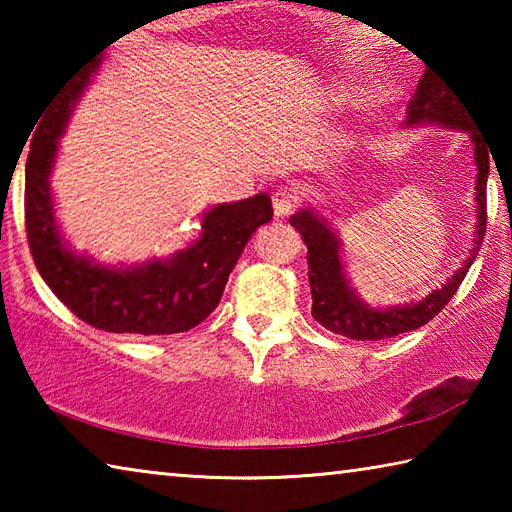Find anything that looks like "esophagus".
I'll return each instance as SVG.
<instances>
[{
    "label": "esophagus",
    "mask_w": 512,
    "mask_h": 512,
    "mask_svg": "<svg viewBox=\"0 0 512 512\" xmlns=\"http://www.w3.org/2000/svg\"><path fill=\"white\" fill-rule=\"evenodd\" d=\"M298 205V194L293 187H277L273 192V214L277 219H282V216H289L293 210H296Z\"/></svg>",
    "instance_id": "obj_1"
}]
</instances>
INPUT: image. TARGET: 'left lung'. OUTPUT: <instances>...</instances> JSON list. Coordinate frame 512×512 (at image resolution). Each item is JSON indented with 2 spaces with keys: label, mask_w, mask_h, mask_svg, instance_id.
<instances>
[{
  "label": "left lung",
  "mask_w": 512,
  "mask_h": 512,
  "mask_svg": "<svg viewBox=\"0 0 512 512\" xmlns=\"http://www.w3.org/2000/svg\"><path fill=\"white\" fill-rule=\"evenodd\" d=\"M445 126L458 128V131L470 133L474 146L476 162V232L474 248L463 266L449 277L443 287L431 291L427 298L411 305H397L377 309L359 298V293L350 287L348 275L343 271L341 262V241L334 235L329 223L323 216L316 214L311 207H305L291 216V225L296 228L307 246V264H309V287H311V316L329 332L348 336L354 341H381L391 336L411 332L433 316H438L449 300L456 296L465 273L470 271L476 253H479L481 241L485 237V185H488L490 171V153L485 142L476 133L470 110L465 108L461 97L449 88V83L440 79L436 72L427 69L418 83L413 99L406 106L404 126Z\"/></svg>",
  "instance_id": "8db88e82"
}]
</instances>
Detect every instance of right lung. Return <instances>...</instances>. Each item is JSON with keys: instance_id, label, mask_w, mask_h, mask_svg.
Masks as SVG:
<instances>
[{"instance_id": "1", "label": "right lung", "mask_w": 512, "mask_h": 512, "mask_svg": "<svg viewBox=\"0 0 512 512\" xmlns=\"http://www.w3.org/2000/svg\"><path fill=\"white\" fill-rule=\"evenodd\" d=\"M94 54L63 83L42 115L27 158L24 219L27 239L42 280L83 323L115 334H178L212 314L225 282L253 232L273 219L268 194L214 205L203 214L201 235L169 259L135 266H101L76 255L60 235L49 176L58 137L101 65Z\"/></svg>"}]
</instances>
